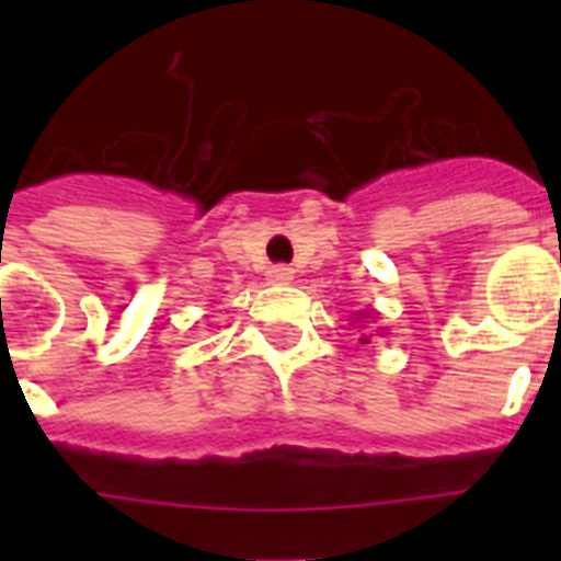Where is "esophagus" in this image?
Wrapping results in <instances>:
<instances>
[{
	"label": "esophagus",
	"mask_w": 561,
	"mask_h": 561,
	"mask_svg": "<svg viewBox=\"0 0 561 561\" xmlns=\"http://www.w3.org/2000/svg\"><path fill=\"white\" fill-rule=\"evenodd\" d=\"M266 277H270V284L284 286V284H289L291 277H295V270H291V266H286V264H277V266H270Z\"/></svg>",
	"instance_id": "obj_1"
}]
</instances>
